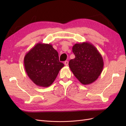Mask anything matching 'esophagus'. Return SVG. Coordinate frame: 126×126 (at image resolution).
I'll use <instances>...</instances> for the list:
<instances>
[{"instance_id":"34e87169","label":"esophagus","mask_w":126,"mask_h":126,"mask_svg":"<svg viewBox=\"0 0 126 126\" xmlns=\"http://www.w3.org/2000/svg\"><path fill=\"white\" fill-rule=\"evenodd\" d=\"M68 61H65V62H64V65L65 66H68Z\"/></svg>"}]
</instances>
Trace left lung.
I'll list each match as a JSON object with an SVG mask.
<instances>
[{"instance_id":"8db88e82","label":"left lung","mask_w":126,"mask_h":126,"mask_svg":"<svg viewBox=\"0 0 126 126\" xmlns=\"http://www.w3.org/2000/svg\"><path fill=\"white\" fill-rule=\"evenodd\" d=\"M74 59L69 62L70 70L83 85L96 80L104 68V60L100 52L88 42L76 44L72 47Z\"/></svg>"}]
</instances>
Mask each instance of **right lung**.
Here are the masks:
<instances>
[{
	"instance_id": "add662e5",
	"label": "right lung",
	"mask_w": 126,
	"mask_h": 126,
	"mask_svg": "<svg viewBox=\"0 0 126 126\" xmlns=\"http://www.w3.org/2000/svg\"><path fill=\"white\" fill-rule=\"evenodd\" d=\"M24 66L29 78L37 86L47 87L55 81L64 64L50 44L39 43L27 53Z\"/></svg>"
}]
</instances>
